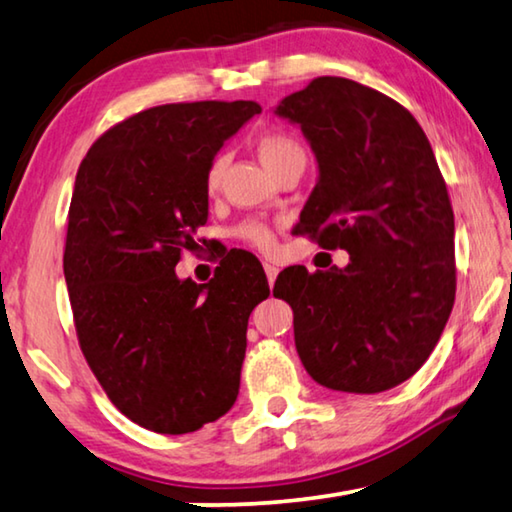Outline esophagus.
<instances>
[{
    "label": "esophagus",
    "mask_w": 512,
    "mask_h": 512,
    "mask_svg": "<svg viewBox=\"0 0 512 512\" xmlns=\"http://www.w3.org/2000/svg\"><path fill=\"white\" fill-rule=\"evenodd\" d=\"M264 273H266V277H268V284H273L277 273H280V268H277V266L271 264V262H264Z\"/></svg>",
    "instance_id": "esophagus-1"
}]
</instances>
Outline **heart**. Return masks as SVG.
Segmentation results:
<instances>
[{
    "label": "heart",
    "instance_id": "1",
    "mask_svg": "<svg viewBox=\"0 0 512 512\" xmlns=\"http://www.w3.org/2000/svg\"><path fill=\"white\" fill-rule=\"evenodd\" d=\"M257 153L259 158H262L264 167L268 171H273L280 167L291 158H296V155H305L302 151V146L293 140L291 135L287 133H280V131H271V133H264L262 137L257 140ZM225 167V158L219 155V158H214L210 169H207V176H205V187L214 192L216 187H219V180H221V173ZM235 235L239 239L248 241V244H253L257 248H271L273 246V232L268 230V225H264L262 221H244L235 230Z\"/></svg>",
    "mask_w": 512,
    "mask_h": 512
}]
</instances>
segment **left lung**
Here are the masks:
<instances>
[{"mask_svg":"<svg viewBox=\"0 0 512 512\" xmlns=\"http://www.w3.org/2000/svg\"><path fill=\"white\" fill-rule=\"evenodd\" d=\"M275 115L300 126L318 162L296 232L350 262L291 266L273 296L293 309L311 379L388 391L429 359L454 307V212L436 155L409 110L341 76H318Z\"/></svg>","mask_w":512,"mask_h":512,"instance_id":"8db88e82","label":"left lung"}]
</instances>
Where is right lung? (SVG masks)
Returning <instances> with one entry per match:
<instances>
[{"instance_id":"1","label":"right lung","mask_w":512,"mask_h":512,"mask_svg":"<svg viewBox=\"0 0 512 512\" xmlns=\"http://www.w3.org/2000/svg\"><path fill=\"white\" fill-rule=\"evenodd\" d=\"M259 112L255 101L142 110L103 133L76 173L63 257L76 334L110 402L155 433L201 429L239 395L266 275L223 264L196 284L176 264L207 221L214 155Z\"/></svg>"}]
</instances>
